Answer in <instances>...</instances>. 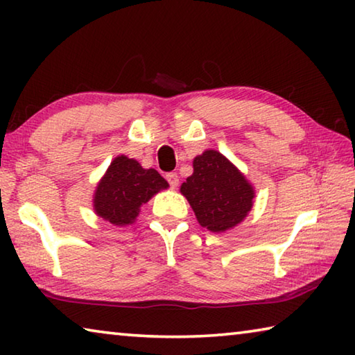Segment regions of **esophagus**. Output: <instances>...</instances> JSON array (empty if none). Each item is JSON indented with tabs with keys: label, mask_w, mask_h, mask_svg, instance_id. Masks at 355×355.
I'll return each instance as SVG.
<instances>
[{
	"label": "esophagus",
	"mask_w": 355,
	"mask_h": 355,
	"mask_svg": "<svg viewBox=\"0 0 355 355\" xmlns=\"http://www.w3.org/2000/svg\"><path fill=\"white\" fill-rule=\"evenodd\" d=\"M166 180H167V182H169V184L172 186V188H177V186H178V175H177L175 172L166 173Z\"/></svg>",
	"instance_id": "esophagus-1"
}]
</instances>
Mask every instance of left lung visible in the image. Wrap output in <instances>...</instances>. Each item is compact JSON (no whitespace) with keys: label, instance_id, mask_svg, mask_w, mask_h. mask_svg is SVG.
<instances>
[{"label":"left lung","instance_id":"8db88e82","mask_svg":"<svg viewBox=\"0 0 355 355\" xmlns=\"http://www.w3.org/2000/svg\"><path fill=\"white\" fill-rule=\"evenodd\" d=\"M194 173L182 184V194L202 227L225 232L239 224L252 208V184L225 156L207 150L196 156Z\"/></svg>","mask_w":355,"mask_h":355}]
</instances>
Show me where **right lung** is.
I'll return each instance as SVG.
<instances>
[{"label": "right lung", "instance_id": "1", "mask_svg": "<svg viewBox=\"0 0 355 355\" xmlns=\"http://www.w3.org/2000/svg\"><path fill=\"white\" fill-rule=\"evenodd\" d=\"M167 182L155 169L142 166L127 156H117L95 191L94 208L100 218L114 225L135 222L139 209Z\"/></svg>", "mask_w": 355, "mask_h": 355}]
</instances>
